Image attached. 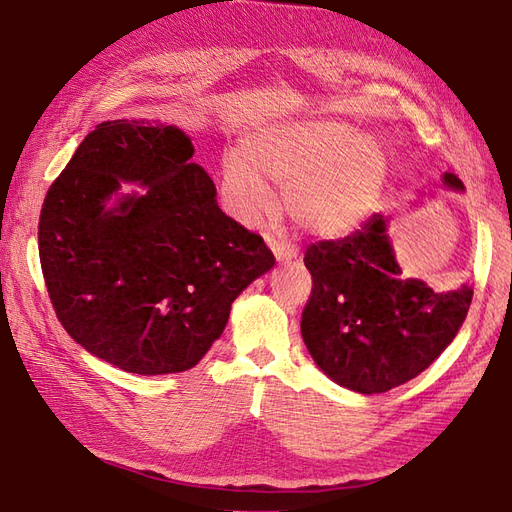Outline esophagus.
Wrapping results in <instances>:
<instances>
[{
  "label": "esophagus",
  "instance_id": "obj_1",
  "mask_svg": "<svg viewBox=\"0 0 512 512\" xmlns=\"http://www.w3.org/2000/svg\"><path fill=\"white\" fill-rule=\"evenodd\" d=\"M272 253H275L279 264H288V261L296 259V255H299V251H296L294 244H288V242H275V244H272Z\"/></svg>",
  "mask_w": 512,
  "mask_h": 512
}]
</instances>
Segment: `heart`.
<instances>
[{
    "label": "heart",
    "mask_w": 512,
    "mask_h": 512,
    "mask_svg": "<svg viewBox=\"0 0 512 512\" xmlns=\"http://www.w3.org/2000/svg\"><path fill=\"white\" fill-rule=\"evenodd\" d=\"M388 159L373 137L331 120L277 122L255 128L222 165V194L244 224L275 209L285 189L290 218L307 233L338 237L368 218L382 194Z\"/></svg>",
    "instance_id": "1"
}]
</instances>
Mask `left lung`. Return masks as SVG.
<instances>
[{"label":"left lung","instance_id":"8db88e82","mask_svg":"<svg viewBox=\"0 0 512 512\" xmlns=\"http://www.w3.org/2000/svg\"><path fill=\"white\" fill-rule=\"evenodd\" d=\"M445 187L465 192L460 178ZM312 272L301 334L307 351L336 384L375 395L423 373L451 340L469 312L473 290L462 285L434 292L408 279L388 237V218L375 213L360 231L307 248Z\"/></svg>","mask_w":512,"mask_h":512}]
</instances>
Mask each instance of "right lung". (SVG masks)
<instances>
[{
	"label": "right lung",
	"instance_id": "obj_1",
	"mask_svg": "<svg viewBox=\"0 0 512 512\" xmlns=\"http://www.w3.org/2000/svg\"><path fill=\"white\" fill-rule=\"evenodd\" d=\"M192 157L176 126L102 122L43 200L39 257L54 312L80 347L126 373L196 366L231 303L275 266L264 240L218 207ZM122 182L142 192L122 195Z\"/></svg>",
	"mask_w": 512,
	"mask_h": 512
}]
</instances>
